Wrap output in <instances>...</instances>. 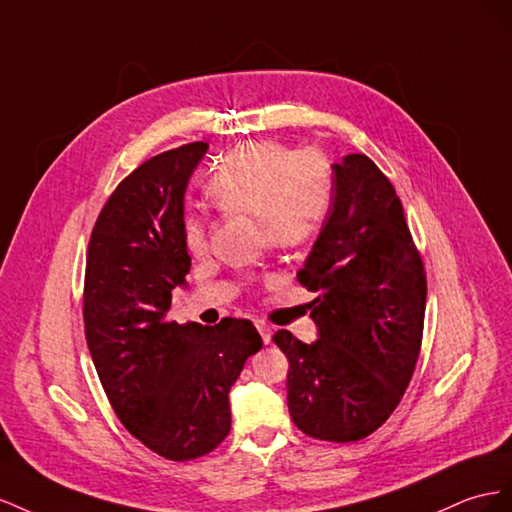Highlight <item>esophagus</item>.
<instances>
[{
    "instance_id": "obj_1",
    "label": "esophagus",
    "mask_w": 512,
    "mask_h": 512,
    "mask_svg": "<svg viewBox=\"0 0 512 512\" xmlns=\"http://www.w3.org/2000/svg\"><path fill=\"white\" fill-rule=\"evenodd\" d=\"M257 330H259V334H261V341H264L266 345L272 341V328L268 326V324H264V321H257Z\"/></svg>"
}]
</instances>
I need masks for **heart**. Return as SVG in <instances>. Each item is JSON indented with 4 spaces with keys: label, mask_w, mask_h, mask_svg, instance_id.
Returning a JSON list of instances; mask_svg holds the SVG:
<instances>
[{
    "label": "heart",
    "mask_w": 512,
    "mask_h": 512,
    "mask_svg": "<svg viewBox=\"0 0 512 512\" xmlns=\"http://www.w3.org/2000/svg\"><path fill=\"white\" fill-rule=\"evenodd\" d=\"M208 195L225 212L257 216L272 246H300L324 225L334 178L328 160L313 150L294 152L272 141H251L218 163ZM182 236L188 253H206L208 225L203 216L188 214Z\"/></svg>",
    "instance_id": "obj_1"
}]
</instances>
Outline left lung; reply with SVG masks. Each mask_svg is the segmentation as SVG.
<instances>
[{
    "mask_svg": "<svg viewBox=\"0 0 512 512\" xmlns=\"http://www.w3.org/2000/svg\"><path fill=\"white\" fill-rule=\"evenodd\" d=\"M332 206L298 281L315 294L317 341H272L289 360L294 425L326 442L382 427L410 384L425 324L427 279L403 206L364 154L332 165Z\"/></svg>",
    "mask_w": 512,
    "mask_h": 512,
    "instance_id": "left-lung-1",
    "label": "left lung"
}]
</instances>
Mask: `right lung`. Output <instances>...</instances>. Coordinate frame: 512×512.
Returning <instances> with one entry per match:
<instances>
[{"label":"right lung","instance_id":"add662e5","mask_svg":"<svg viewBox=\"0 0 512 512\" xmlns=\"http://www.w3.org/2000/svg\"><path fill=\"white\" fill-rule=\"evenodd\" d=\"M208 152L197 141L158 154L115 188L87 246L83 319L100 384L122 425L156 455L188 461L229 435V390L261 337L248 319H169L186 287L184 193Z\"/></svg>","mask_w":512,"mask_h":512}]
</instances>
